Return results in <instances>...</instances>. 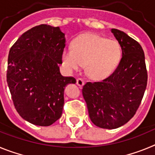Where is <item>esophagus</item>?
I'll use <instances>...</instances> for the list:
<instances>
[{
  "label": "esophagus",
  "instance_id": "34e87169",
  "mask_svg": "<svg viewBox=\"0 0 155 155\" xmlns=\"http://www.w3.org/2000/svg\"><path fill=\"white\" fill-rule=\"evenodd\" d=\"M76 83L78 86H80V87H82V86L84 85V80H83V79L81 78H77Z\"/></svg>",
  "mask_w": 155,
  "mask_h": 155
}]
</instances>
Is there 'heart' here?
<instances>
[{
	"mask_svg": "<svg viewBox=\"0 0 155 155\" xmlns=\"http://www.w3.org/2000/svg\"><path fill=\"white\" fill-rule=\"evenodd\" d=\"M123 50L120 42L95 34H84L74 40L73 48H65L62 61L69 71H79L87 64V75L94 80H102L117 68Z\"/></svg>",
	"mask_w": 155,
	"mask_h": 155,
	"instance_id": "1",
	"label": "heart"
}]
</instances>
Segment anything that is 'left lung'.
I'll return each instance as SVG.
<instances>
[{
	"label": "left lung",
	"instance_id": "obj_1",
	"mask_svg": "<svg viewBox=\"0 0 155 155\" xmlns=\"http://www.w3.org/2000/svg\"><path fill=\"white\" fill-rule=\"evenodd\" d=\"M122 46L123 56L113 74L102 81L87 82L82 94L91 122L103 129H116L135 115L147 83L141 46L120 30L112 28Z\"/></svg>",
	"mask_w": 155,
	"mask_h": 155
}]
</instances>
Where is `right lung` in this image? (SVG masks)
<instances>
[{"instance_id":"add662e5","label":"right lung","mask_w":155,"mask_h":155,"mask_svg":"<svg viewBox=\"0 0 155 155\" xmlns=\"http://www.w3.org/2000/svg\"><path fill=\"white\" fill-rule=\"evenodd\" d=\"M65 47L59 27L40 25L23 33L8 55L7 82L15 108L24 120L48 127L61 117L64 91L73 77L60 72Z\"/></svg>"}]
</instances>
